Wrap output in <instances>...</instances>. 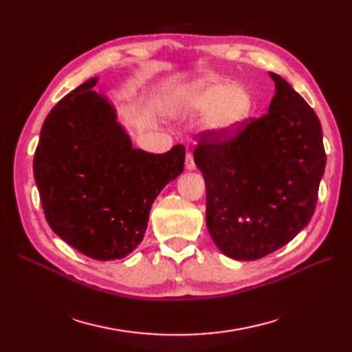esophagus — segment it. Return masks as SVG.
Listing matches in <instances>:
<instances>
[{
  "label": "esophagus",
  "mask_w": 352,
  "mask_h": 352,
  "mask_svg": "<svg viewBox=\"0 0 352 352\" xmlns=\"http://www.w3.org/2000/svg\"><path fill=\"white\" fill-rule=\"evenodd\" d=\"M185 167H186L188 170H194V168H195V162H194V155H192V153H186Z\"/></svg>",
  "instance_id": "34e87169"
}]
</instances>
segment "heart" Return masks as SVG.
<instances>
[{
	"label": "heart",
	"mask_w": 352,
	"mask_h": 352,
	"mask_svg": "<svg viewBox=\"0 0 352 352\" xmlns=\"http://www.w3.org/2000/svg\"><path fill=\"white\" fill-rule=\"evenodd\" d=\"M170 104L177 111L208 113L207 129L220 135L235 131L251 116L254 105L248 91L214 79L182 85L173 92Z\"/></svg>",
	"instance_id": "1"
}]
</instances>
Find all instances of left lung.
<instances>
[{"label": "left lung", "mask_w": 352, "mask_h": 352, "mask_svg": "<svg viewBox=\"0 0 352 352\" xmlns=\"http://www.w3.org/2000/svg\"><path fill=\"white\" fill-rule=\"evenodd\" d=\"M269 113L232 135L202 132L194 151L206 180V221L217 248L252 261L282 248L308 223L324 173L322 124L276 73Z\"/></svg>", "instance_id": "left-lung-1"}]
</instances>
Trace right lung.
Listing matches in <instances>:
<instances>
[{
  "label": "right lung",
  "instance_id": "add662e5",
  "mask_svg": "<svg viewBox=\"0 0 352 352\" xmlns=\"http://www.w3.org/2000/svg\"><path fill=\"white\" fill-rule=\"evenodd\" d=\"M92 78L60 100L42 124L34 175L50 228L100 261L120 260L144 239L154 199L184 172L185 146L133 148Z\"/></svg>",
  "mask_w": 352,
  "mask_h": 352
}]
</instances>
